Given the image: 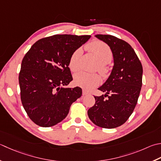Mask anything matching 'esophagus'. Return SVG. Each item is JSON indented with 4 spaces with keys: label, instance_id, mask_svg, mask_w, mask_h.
Segmentation results:
<instances>
[{
    "label": "esophagus",
    "instance_id": "obj_1",
    "mask_svg": "<svg viewBox=\"0 0 161 161\" xmlns=\"http://www.w3.org/2000/svg\"><path fill=\"white\" fill-rule=\"evenodd\" d=\"M82 94H83V96H86V95H88V94H89V93L85 89H83L82 90Z\"/></svg>",
    "mask_w": 161,
    "mask_h": 161
}]
</instances>
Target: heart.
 <instances>
[{
    "mask_svg": "<svg viewBox=\"0 0 161 161\" xmlns=\"http://www.w3.org/2000/svg\"><path fill=\"white\" fill-rule=\"evenodd\" d=\"M87 49L93 53L100 62L98 70L103 76L108 75L109 70L107 64L112 61V52L106 43L100 40H94L86 45ZM81 53L80 49L72 53L68 61V67L72 72H77L80 69V58ZM100 82V78L97 74H90L85 72H80L74 76V83L78 86L90 90L97 86Z\"/></svg>",
    "mask_w": 161,
    "mask_h": 161,
    "instance_id": "1",
    "label": "heart"
}]
</instances>
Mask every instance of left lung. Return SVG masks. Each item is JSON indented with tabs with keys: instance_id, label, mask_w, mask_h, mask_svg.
I'll list each match as a JSON object with an SVG mask.
<instances>
[{
	"instance_id": "1",
	"label": "left lung",
	"mask_w": 161,
	"mask_h": 161,
	"mask_svg": "<svg viewBox=\"0 0 161 161\" xmlns=\"http://www.w3.org/2000/svg\"><path fill=\"white\" fill-rule=\"evenodd\" d=\"M96 37L109 46L114 64L108 80L98 89L105 94L94 96L95 105L88 110V116L97 126L114 128L128 120L137 105L142 84V65L125 41L111 35Z\"/></svg>"
}]
</instances>
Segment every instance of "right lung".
<instances>
[{
  "mask_svg": "<svg viewBox=\"0 0 161 161\" xmlns=\"http://www.w3.org/2000/svg\"><path fill=\"white\" fill-rule=\"evenodd\" d=\"M91 36L54 35L34 43L22 60L19 75L21 100L35 124L51 127L67 116L80 87L65 88L72 80L68 61Z\"/></svg>",
  "mask_w": 161,
  "mask_h": 161,
  "instance_id": "add662e5",
  "label": "right lung"
}]
</instances>
